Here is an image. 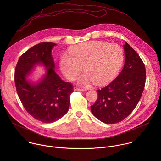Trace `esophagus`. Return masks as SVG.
I'll return each instance as SVG.
<instances>
[{"label":"esophagus","instance_id":"34e87169","mask_svg":"<svg viewBox=\"0 0 161 161\" xmlns=\"http://www.w3.org/2000/svg\"><path fill=\"white\" fill-rule=\"evenodd\" d=\"M73 90H74L75 91H83V90H84L83 89H81V88H78V87H76V86H75V87L73 88Z\"/></svg>","mask_w":161,"mask_h":161}]
</instances>
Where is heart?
<instances>
[{
  "instance_id": "b5f03b06",
  "label": "heart",
  "mask_w": 161,
  "mask_h": 161,
  "mask_svg": "<svg viewBox=\"0 0 161 161\" xmlns=\"http://www.w3.org/2000/svg\"><path fill=\"white\" fill-rule=\"evenodd\" d=\"M71 55L64 54L60 60V69L69 80L78 78L83 86L94 82L103 85L109 82L119 72L124 61V53L120 46L104 41H90L73 47Z\"/></svg>"
}]
</instances>
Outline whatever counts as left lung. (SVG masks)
<instances>
[{
    "mask_svg": "<svg viewBox=\"0 0 161 161\" xmlns=\"http://www.w3.org/2000/svg\"><path fill=\"white\" fill-rule=\"evenodd\" d=\"M124 49L122 71L108 85L97 90V99L90 108L94 117L105 124H116L129 116L138 103L145 85L142 60L126 42Z\"/></svg>",
    "mask_w": 161,
    "mask_h": 161,
    "instance_id": "left-lung-1",
    "label": "left lung"
}]
</instances>
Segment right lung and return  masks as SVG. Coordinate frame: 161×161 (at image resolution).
<instances>
[{
    "label": "right lung",
    "instance_id": "obj_1",
    "mask_svg": "<svg viewBox=\"0 0 161 161\" xmlns=\"http://www.w3.org/2000/svg\"><path fill=\"white\" fill-rule=\"evenodd\" d=\"M53 42L34 46L19 58L15 68L14 82L18 97L26 111L43 123L54 122L67 113L73 85L64 81L55 71L52 50ZM37 65L45 68L37 81L30 78Z\"/></svg>",
    "mask_w": 161,
    "mask_h": 161
}]
</instances>
